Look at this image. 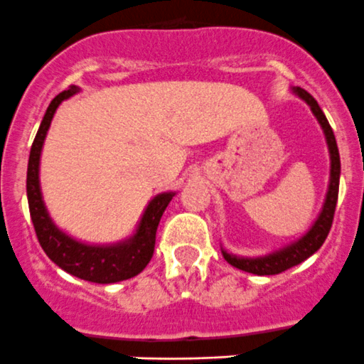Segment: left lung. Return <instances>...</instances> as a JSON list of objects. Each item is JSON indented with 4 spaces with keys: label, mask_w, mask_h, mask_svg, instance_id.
<instances>
[{
    "label": "left lung",
    "mask_w": 364,
    "mask_h": 364,
    "mask_svg": "<svg viewBox=\"0 0 364 364\" xmlns=\"http://www.w3.org/2000/svg\"><path fill=\"white\" fill-rule=\"evenodd\" d=\"M292 93L308 104L311 113L315 114V118L318 120L320 127H322L323 136H326L327 150H329V159H331L329 186H327L326 200H323L322 210H320L318 218L315 219L311 228H309L303 237L294 240V242L287 244V246L279 247V250L272 251V253L264 255V257H253V258L237 257V255H232L228 253V251L221 250L223 257H225V260L228 262L230 265L240 269V271L251 272V274H257V276L279 274V272L287 271V269L296 267V265H299L301 262H304L306 258L311 257L313 253H316V251L320 250V246L323 244V240L327 239V233H329L331 225H333L334 208H336V201H338V187H340L341 164H340V152H338L336 138H334L333 129H331L329 122H327L326 114H323V111L320 109L316 100L313 99L306 90L299 88V86H294Z\"/></svg>",
    "instance_id": "8db88e82"
}]
</instances>
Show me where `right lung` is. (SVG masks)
Returning a JSON list of instances; mask_svg holds the SVG:
<instances>
[{
  "label": "right lung",
  "instance_id": "obj_1",
  "mask_svg": "<svg viewBox=\"0 0 364 364\" xmlns=\"http://www.w3.org/2000/svg\"><path fill=\"white\" fill-rule=\"evenodd\" d=\"M77 92V86H70L65 92L58 93L51 100L44 118H42L41 127H38L30 150V161H28V205H30V215L35 226V233H37L38 242H41L46 255L60 269L75 276V278L107 285V283H118L134 278L149 265V262L152 260L154 247H156L157 226H159L168 203L173 200L175 193L170 191V193L156 194L146 205L145 212H143L141 219L136 226V232L129 239L120 240V242L102 244V246L100 244H86L67 235L63 230H60L55 225L48 208H46L41 191V178H38L42 146H44L49 125H51L58 106Z\"/></svg>",
  "mask_w": 364,
  "mask_h": 364
}]
</instances>
